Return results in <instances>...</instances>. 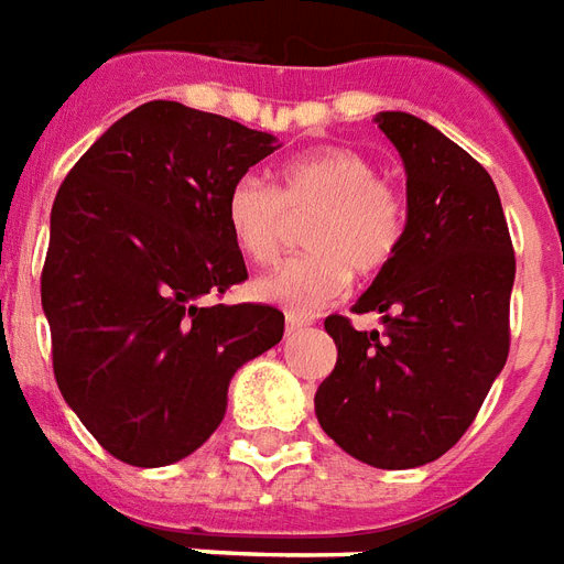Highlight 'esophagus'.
<instances>
[{
    "label": "esophagus",
    "instance_id": "obj_1",
    "mask_svg": "<svg viewBox=\"0 0 564 564\" xmlns=\"http://www.w3.org/2000/svg\"><path fill=\"white\" fill-rule=\"evenodd\" d=\"M311 319L307 316H301V313H286V334H295V330L307 328Z\"/></svg>",
    "mask_w": 564,
    "mask_h": 564
}]
</instances>
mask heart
I'll use <instances>...</instances> for the list:
<instances>
[{
	"label": "heart",
	"mask_w": 564,
	"mask_h": 564,
	"mask_svg": "<svg viewBox=\"0 0 564 564\" xmlns=\"http://www.w3.org/2000/svg\"><path fill=\"white\" fill-rule=\"evenodd\" d=\"M304 248L251 286L253 299L290 313H313L346 290L351 272L393 263L408 227L405 197L376 177V165L349 148H319L290 159L278 188L242 174L225 195V225L242 257L269 263L281 248L286 215H307Z\"/></svg>",
	"instance_id": "b5f03b06"
}]
</instances>
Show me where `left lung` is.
Returning a JSON list of instances; mask_svg holds the SVG:
<instances>
[{
    "instance_id": "8db88e82",
    "label": "left lung",
    "mask_w": 564,
    "mask_h": 564,
    "mask_svg": "<svg viewBox=\"0 0 564 564\" xmlns=\"http://www.w3.org/2000/svg\"><path fill=\"white\" fill-rule=\"evenodd\" d=\"M376 123L405 162V239L355 304L381 313L384 334L325 319L337 367L316 416L358 462L405 470L458 444L506 367L514 251L491 174L467 150L408 111Z\"/></svg>"
}]
</instances>
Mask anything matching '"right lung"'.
<instances>
[{"mask_svg":"<svg viewBox=\"0 0 564 564\" xmlns=\"http://www.w3.org/2000/svg\"><path fill=\"white\" fill-rule=\"evenodd\" d=\"M278 148L269 132L153 100L64 177L41 274L55 381L120 462L165 467L195 453L225 420L236 369L281 343L278 307H204L248 278L227 188Z\"/></svg>","mask_w":564,"mask_h":564,"instance_id":"right-lung-1","label":"right lung"}]
</instances>
